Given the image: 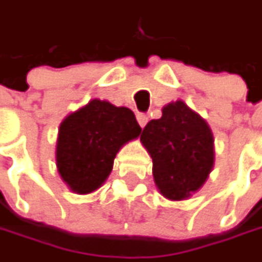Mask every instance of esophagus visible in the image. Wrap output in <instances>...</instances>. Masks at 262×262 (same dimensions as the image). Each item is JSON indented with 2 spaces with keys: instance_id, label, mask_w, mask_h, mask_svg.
<instances>
[{
  "instance_id": "1",
  "label": "esophagus",
  "mask_w": 262,
  "mask_h": 262,
  "mask_svg": "<svg viewBox=\"0 0 262 262\" xmlns=\"http://www.w3.org/2000/svg\"><path fill=\"white\" fill-rule=\"evenodd\" d=\"M137 121H138V124H140L141 128H144L147 124V121H148V118H147V115H144V114H138V115H137Z\"/></svg>"
}]
</instances>
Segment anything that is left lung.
<instances>
[{
  "label": "left lung",
  "mask_w": 262,
  "mask_h": 262,
  "mask_svg": "<svg viewBox=\"0 0 262 262\" xmlns=\"http://www.w3.org/2000/svg\"><path fill=\"white\" fill-rule=\"evenodd\" d=\"M140 141L153 160L159 192L170 201L200 191L214 166L211 128L184 100L163 106L162 118L147 124Z\"/></svg>",
  "instance_id": "1"
}]
</instances>
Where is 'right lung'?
Returning a JSON list of instances; mask_svg holds the SVG:
<instances>
[{
	"instance_id": "obj_1",
	"label": "right lung",
	"mask_w": 262,
	"mask_h": 262,
	"mask_svg": "<svg viewBox=\"0 0 262 262\" xmlns=\"http://www.w3.org/2000/svg\"><path fill=\"white\" fill-rule=\"evenodd\" d=\"M141 133L131 109L93 99L64 118L55 160L61 179L74 194H92L111 175L116 153Z\"/></svg>"
}]
</instances>
